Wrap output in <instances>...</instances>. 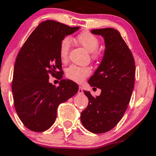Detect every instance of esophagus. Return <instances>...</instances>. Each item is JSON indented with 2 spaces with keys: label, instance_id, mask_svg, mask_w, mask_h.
<instances>
[{
  "label": "esophagus",
  "instance_id": "34e87169",
  "mask_svg": "<svg viewBox=\"0 0 156 156\" xmlns=\"http://www.w3.org/2000/svg\"><path fill=\"white\" fill-rule=\"evenodd\" d=\"M82 93H83V89H82V87L80 86L79 88H78V94H82Z\"/></svg>",
  "mask_w": 156,
  "mask_h": 156
}]
</instances>
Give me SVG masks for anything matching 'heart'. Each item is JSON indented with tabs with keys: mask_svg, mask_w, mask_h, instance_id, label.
Returning <instances> with one entry per match:
<instances>
[{
	"mask_svg": "<svg viewBox=\"0 0 156 156\" xmlns=\"http://www.w3.org/2000/svg\"><path fill=\"white\" fill-rule=\"evenodd\" d=\"M76 40L80 45L85 48L89 52H91L92 58L96 59L100 56L99 52L97 49L99 46V40L98 38L90 32L84 31L80 33L76 36ZM71 40L69 37L64 38L59 46V56L62 61L66 62L69 58V52L70 49ZM90 68L80 67L76 66H71L66 70V75L69 79L76 82H81L90 74Z\"/></svg>",
	"mask_w": 156,
	"mask_h": 156,
	"instance_id": "b5f03b06",
	"label": "heart"
}]
</instances>
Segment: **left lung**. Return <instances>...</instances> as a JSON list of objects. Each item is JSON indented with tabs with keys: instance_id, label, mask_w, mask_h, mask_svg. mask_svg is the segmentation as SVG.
I'll use <instances>...</instances> for the list:
<instances>
[{
	"instance_id": "1",
	"label": "left lung",
	"mask_w": 156,
	"mask_h": 156,
	"mask_svg": "<svg viewBox=\"0 0 156 156\" xmlns=\"http://www.w3.org/2000/svg\"><path fill=\"white\" fill-rule=\"evenodd\" d=\"M104 37L105 50L102 61L89 78L91 87L101 90L93 97L84 90L88 105L81 113L83 126L93 133L113 129L124 115L134 88L136 66L133 56L120 32L113 28L92 30Z\"/></svg>"
}]
</instances>
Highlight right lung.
Returning <instances> with one entry per match:
<instances>
[{"mask_svg": "<svg viewBox=\"0 0 156 156\" xmlns=\"http://www.w3.org/2000/svg\"><path fill=\"white\" fill-rule=\"evenodd\" d=\"M80 29L54 20L40 23L18 53L13 69L12 92L15 110L24 126L34 132H43L55 121L61 103L78 91V85L62 79L55 87L49 74L62 75L59 46L66 36ZM59 69L60 72L57 71Z\"/></svg>", "mask_w": 156, "mask_h": 156, "instance_id": "right-lung-1", "label": "right lung"}]
</instances>
